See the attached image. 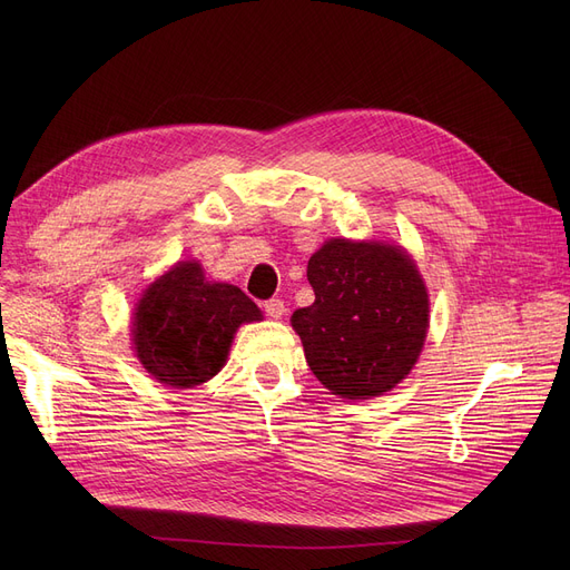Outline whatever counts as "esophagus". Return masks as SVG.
<instances>
[{
    "instance_id": "esophagus-1",
    "label": "esophagus",
    "mask_w": 570,
    "mask_h": 570,
    "mask_svg": "<svg viewBox=\"0 0 570 570\" xmlns=\"http://www.w3.org/2000/svg\"><path fill=\"white\" fill-rule=\"evenodd\" d=\"M263 312H265L269 318H282L284 312H286V307H284V303L279 301V297H273V301H265V303H263Z\"/></svg>"
}]
</instances>
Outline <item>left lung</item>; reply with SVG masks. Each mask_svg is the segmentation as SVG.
<instances>
[{"mask_svg": "<svg viewBox=\"0 0 570 570\" xmlns=\"http://www.w3.org/2000/svg\"><path fill=\"white\" fill-rule=\"evenodd\" d=\"M316 301L293 312L314 376L346 400L376 397L415 365L428 337L425 284L406 252L327 239L309 258Z\"/></svg>", "mask_w": 570, "mask_h": 570, "instance_id": "left-lung-1", "label": "left lung"}]
</instances>
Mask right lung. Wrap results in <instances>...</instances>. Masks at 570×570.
Returning a JSON list of instances; mask_svg holds the SVG:
<instances>
[{
	"label": "right lung",
	"mask_w": 570,
	"mask_h": 570,
	"mask_svg": "<svg viewBox=\"0 0 570 570\" xmlns=\"http://www.w3.org/2000/svg\"><path fill=\"white\" fill-rule=\"evenodd\" d=\"M261 318V309L237 286L209 284L196 261L177 263L140 297L134 316L136 355L161 383L191 387L224 367L237 327Z\"/></svg>",
	"instance_id": "right-lung-1"
}]
</instances>
